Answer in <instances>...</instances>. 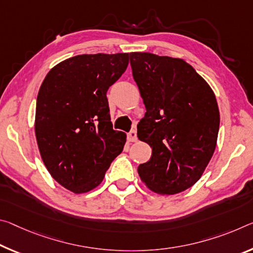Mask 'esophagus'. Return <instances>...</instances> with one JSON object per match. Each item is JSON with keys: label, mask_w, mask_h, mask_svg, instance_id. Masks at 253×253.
Returning <instances> with one entry per match:
<instances>
[{"label": "esophagus", "mask_w": 253, "mask_h": 253, "mask_svg": "<svg viewBox=\"0 0 253 253\" xmlns=\"http://www.w3.org/2000/svg\"><path fill=\"white\" fill-rule=\"evenodd\" d=\"M127 137H128V139H129L130 142H136V141H137V133H136L135 129L130 130L129 133H128Z\"/></svg>", "instance_id": "1"}]
</instances>
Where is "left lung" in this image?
I'll list each match as a JSON object with an SVG mask.
<instances>
[{
    "label": "left lung",
    "mask_w": 253,
    "mask_h": 253,
    "mask_svg": "<svg viewBox=\"0 0 253 253\" xmlns=\"http://www.w3.org/2000/svg\"><path fill=\"white\" fill-rule=\"evenodd\" d=\"M145 105L137 136L152 148L138 174L151 190L174 195L198 181L214 154L219 111L213 90L183 59L130 53Z\"/></svg>",
    "instance_id": "obj_1"
}]
</instances>
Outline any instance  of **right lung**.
Masks as SVG:
<instances>
[{"instance_id": "obj_1", "label": "right lung", "mask_w": 253, "mask_h": 253, "mask_svg": "<svg viewBox=\"0 0 253 253\" xmlns=\"http://www.w3.org/2000/svg\"><path fill=\"white\" fill-rule=\"evenodd\" d=\"M129 54L78 55L54 66L40 86L35 131L51 177L82 194L98 187L126 142L110 120L107 91Z\"/></svg>"}]
</instances>
